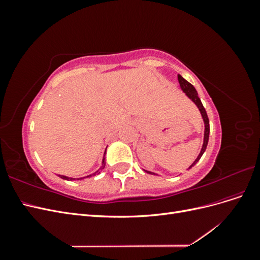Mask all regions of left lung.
I'll return each mask as SVG.
<instances>
[{
    "mask_svg": "<svg viewBox=\"0 0 260 260\" xmlns=\"http://www.w3.org/2000/svg\"><path fill=\"white\" fill-rule=\"evenodd\" d=\"M178 80H179V83H180V88L181 90H182L185 95L190 99L193 103L196 105V107L199 108V111L202 115V118H203V121H204V125H205V129H204V141H203V145H202V149L201 152L199 154V156L196 157V159L192 162V165H190V167L187 168L191 169L192 167H194L196 164H198V161L201 159L202 155L204 154V152L206 151V147H207V144H208V139H209V119H208V116H207V113L205 111V108H204L202 102H201V99L199 98V94H198V91L195 90L194 86L190 83L187 82L184 78L181 76V75H178ZM145 172H147V174H151V175H156L155 172H152V171H148V170H145L143 169Z\"/></svg>",
    "mask_w": 260,
    "mask_h": 260,
    "instance_id": "1",
    "label": "left lung"
}]
</instances>
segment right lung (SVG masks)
I'll return each mask as SVG.
<instances>
[{
	"mask_svg": "<svg viewBox=\"0 0 260 260\" xmlns=\"http://www.w3.org/2000/svg\"><path fill=\"white\" fill-rule=\"evenodd\" d=\"M105 155H106V151H105V153H104L103 159H102V165H101V167H100L95 172H93V174H91V175H89V176L81 177V178H72V177H67V176L58 175V177H59V178H61V179H64V180H67V181H72V180H83V179H85V178H91V177H93V176H95L96 174H100L102 169H104V168H105V164H106V162H105V160H106V157H105Z\"/></svg>",
	"mask_w": 260,
	"mask_h": 260,
	"instance_id": "right-lung-1",
	"label": "right lung"
}]
</instances>
